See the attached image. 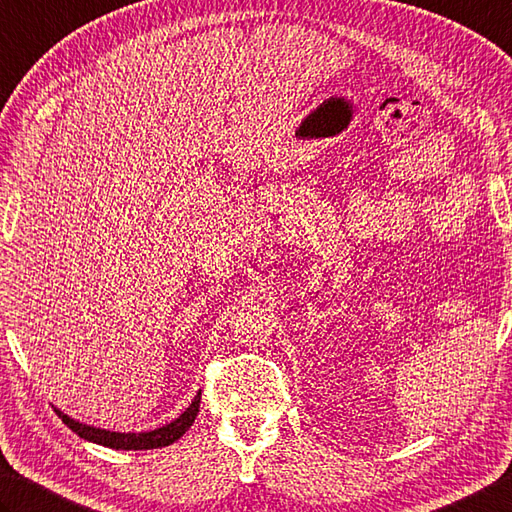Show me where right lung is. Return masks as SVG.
<instances>
[{
	"instance_id": "1",
	"label": "right lung",
	"mask_w": 512,
	"mask_h": 512,
	"mask_svg": "<svg viewBox=\"0 0 512 512\" xmlns=\"http://www.w3.org/2000/svg\"><path fill=\"white\" fill-rule=\"evenodd\" d=\"M198 410H200V394L191 401V406L182 412L176 421H171L158 430L140 432V435H136V432H111V430L86 426V423L66 417L64 412L55 408L57 417H60L77 437L100 443V446H106V448H115V450H151V448L171 446L173 441H178L191 428V423H194V419L198 417Z\"/></svg>"
}]
</instances>
